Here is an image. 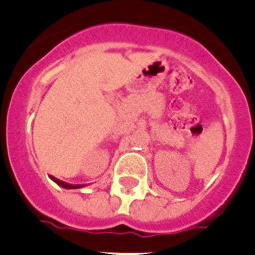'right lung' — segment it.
Wrapping results in <instances>:
<instances>
[{"label":"right lung","instance_id":"obj_1","mask_svg":"<svg viewBox=\"0 0 255 255\" xmlns=\"http://www.w3.org/2000/svg\"><path fill=\"white\" fill-rule=\"evenodd\" d=\"M51 180L55 181V183L57 184L59 186H61V188H65V189H80V188H84V186L86 185H80V184H76V185H72V184H69V183H65V181L62 180H59V179H56L55 176H50Z\"/></svg>","mask_w":255,"mask_h":255}]
</instances>
